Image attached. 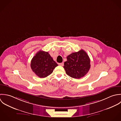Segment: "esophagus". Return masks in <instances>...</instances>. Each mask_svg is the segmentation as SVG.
Returning <instances> with one entry per match:
<instances>
[{
  "mask_svg": "<svg viewBox=\"0 0 121 121\" xmlns=\"http://www.w3.org/2000/svg\"><path fill=\"white\" fill-rule=\"evenodd\" d=\"M59 65H61V66H64V63H61L59 64Z\"/></svg>",
  "mask_w": 121,
  "mask_h": 121,
  "instance_id": "obj_1",
  "label": "esophagus"
}]
</instances>
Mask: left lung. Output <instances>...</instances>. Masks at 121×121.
I'll return each mask as SVG.
<instances>
[{"label":"left lung","mask_w":121,"mask_h":121,"mask_svg":"<svg viewBox=\"0 0 121 121\" xmlns=\"http://www.w3.org/2000/svg\"><path fill=\"white\" fill-rule=\"evenodd\" d=\"M90 59L84 50L71 54L67 57L64 68L66 73L74 78H80L86 74L90 68Z\"/></svg>","instance_id":"1"}]
</instances>
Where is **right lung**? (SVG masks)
<instances>
[{"instance_id":"1","label":"right lung","mask_w":121,"mask_h":121,"mask_svg":"<svg viewBox=\"0 0 121 121\" xmlns=\"http://www.w3.org/2000/svg\"><path fill=\"white\" fill-rule=\"evenodd\" d=\"M57 65L48 52L42 50L38 51L33 57L30 65L33 72L41 78L49 75Z\"/></svg>"}]
</instances>
